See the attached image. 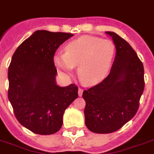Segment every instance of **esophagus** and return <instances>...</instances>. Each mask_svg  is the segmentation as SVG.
I'll use <instances>...</instances> for the list:
<instances>
[{"mask_svg":"<svg viewBox=\"0 0 154 154\" xmlns=\"http://www.w3.org/2000/svg\"><path fill=\"white\" fill-rule=\"evenodd\" d=\"M82 94H83V89H81V88H79V89H78V96L82 97Z\"/></svg>","mask_w":154,"mask_h":154,"instance_id":"esophagus-1","label":"esophagus"}]
</instances>
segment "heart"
Here are the masks:
<instances>
[{
    "instance_id": "1",
    "label": "heart",
    "mask_w": 154,
    "mask_h": 154,
    "mask_svg": "<svg viewBox=\"0 0 154 154\" xmlns=\"http://www.w3.org/2000/svg\"><path fill=\"white\" fill-rule=\"evenodd\" d=\"M114 54L115 45L112 41L83 36L69 42L65 47V53L56 54L53 60L56 66L67 74L77 66L80 81L92 85L106 76Z\"/></svg>"
}]
</instances>
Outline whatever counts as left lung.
<instances>
[{"label":"left lung","mask_w":154,"mask_h":154,"mask_svg":"<svg viewBox=\"0 0 154 154\" xmlns=\"http://www.w3.org/2000/svg\"><path fill=\"white\" fill-rule=\"evenodd\" d=\"M116 47L107 77L84 90L85 125L96 134H110L135 116L145 88L143 64L130 45L113 32H106Z\"/></svg>","instance_id":"obj_1"}]
</instances>
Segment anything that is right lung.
<instances>
[{
	"instance_id": "right-lung-1",
	"label": "right lung",
	"mask_w": 154,
	"mask_h": 154,
	"mask_svg": "<svg viewBox=\"0 0 154 154\" xmlns=\"http://www.w3.org/2000/svg\"><path fill=\"white\" fill-rule=\"evenodd\" d=\"M72 36L37 30L13 53L8 71V100L18 122L35 134L57 133L65 110L78 97L76 85H57L53 61L56 50Z\"/></svg>"
}]
</instances>
